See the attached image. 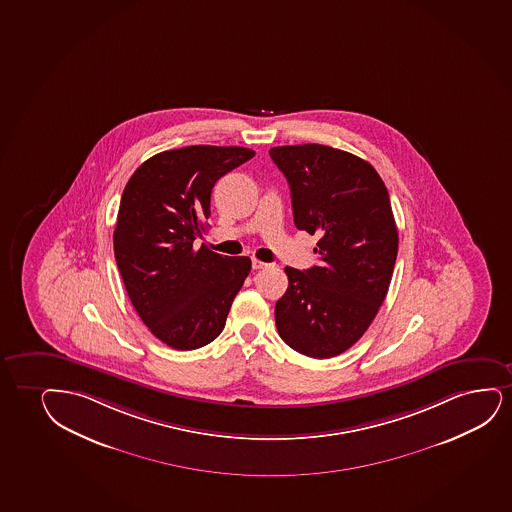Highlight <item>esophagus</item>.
I'll list each match as a JSON object with an SVG mask.
<instances>
[{
  "label": "esophagus",
  "instance_id": "34e87169",
  "mask_svg": "<svg viewBox=\"0 0 512 512\" xmlns=\"http://www.w3.org/2000/svg\"><path fill=\"white\" fill-rule=\"evenodd\" d=\"M251 263H253V270H261V268H266V266H270L268 265V263H263V261H259V259L256 258H253V261H251Z\"/></svg>",
  "mask_w": 512,
  "mask_h": 512
}]
</instances>
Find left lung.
Masks as SVG:
<instances>
[{
    "mask_svg": "<svg viewBox=\"0 0 512 512\" xmlns=\"http://www.w3.org/2000/svg\"><path fill=\"white\" fill-rule=\"evenodd\" d=\"M270 157L291 188L299 230L318 235L320 265L285 266L275 324L292 350L330 358L369 329L388 294L398 230L388 188L369 162L327 145H284Z\"/></svg>",
    "mask_w": 512,
    "mask_h": 512,
    "instance_id": "obj_1",
    "label": "left lung"
}]
</instances>
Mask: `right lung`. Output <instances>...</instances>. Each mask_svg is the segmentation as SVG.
<instances>
[{
	"mask_svg": "<svg viewBox=\"0 0 512 512\" xmlns=\"http://www.w3.org/2000/svg\"><path fill=\"white\" fill-rule=\"evenodd\" d=\"M254 157L244 147L190 145L143 162L124 187L114 254L124 287L150 332L180 351L220 336L247 275V256H221L202 244L214 183Z\"/></svg>",
	"mask_w": 512,
	"mask_h": 512,
	"instance_id": "obj_1",
	"label": "right lung"
}]
</instances>
